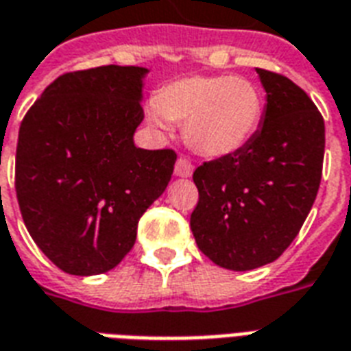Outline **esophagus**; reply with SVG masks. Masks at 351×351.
<instances>
[{
    "instance_id": "34e87169",
    "label": "esophagus",
    "mask_w": 351,
    "mask_h": 351,
    "mask_svg": "<svg viewBox=\"0 0 351 351\" xmlns=\"http://www.w3.org/2000/svg\"><path fill=\"white\" fill-rule=\"evenodd\" d=\"M175 175L180 176V178H189V176L193 175V165H191L188 160L178 158L175 163Z\"/></svg>"
}]
</instances>
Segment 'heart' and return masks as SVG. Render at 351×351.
Instances as JSON below:
<instances>
[{"instance_id":"heart-1","label":"heart","mask_w":351,"mask_h":351,"mask_svg":"<svg viewBox=\"0 0 351 351\" xmlns=\"http://www.w3.org/2000/svg\"><path fill=\"white\" fill-rule=\"evenodd\" d=\"M261 90L245 77L186 76L163 85L147 106L154 128L186 123V139L204 156L221 158L245 147L261 126Z\"/></svg>"}]
</instances>
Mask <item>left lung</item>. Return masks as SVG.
<instances>
[{
  "mask_svg": "<svg viewBox=\"0 0 351 351\" xmlns=\"http://www.w3.org/2000/svg\"><path fill=\"white\" fill-rule=\"evenodd\" d=\"M266 108L255 137L193 173L199 202L189 225L199 249L225 269L277 261L313 208L322 178L326 126L288 77L256 69Z\"/></svg>",
  "mask_w": 351,
  "mask_h": 351,
  "instance_id": "8db88e82",
  "label": "left lung"
}]
</instances>
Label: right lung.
<instances>
[{"instance_id":"obj_1","label":"right lung","mask_w":351,"mask_h":351,"mask_svg":"<svg viewBox=\"0 0 351 351\" xmlns=\"http://www.w3.org/2000/svg\"><path fill=\"white\" fill-rule=\"evenodd\" d=\"M143 66L59 76L23 117L16 197L38 249L70 275L110 271L134 247L137 223L167 188L176 154L137 149Z\"/></svg>"}]
</instances>
